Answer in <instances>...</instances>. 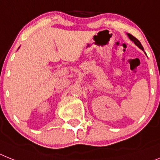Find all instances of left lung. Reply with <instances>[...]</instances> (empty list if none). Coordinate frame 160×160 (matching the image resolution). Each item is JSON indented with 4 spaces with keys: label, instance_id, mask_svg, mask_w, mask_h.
<instances>
[{
    "label": "left lung",
    "instance_id": "1",
    "mask_svg": "<svg viewBox=\"0 0 160 160\" xmlns=\"http://www.w3.org/2000/svg\"><path fill=\"white\" fill-rule=\"evenodd\" d=\"M127 35H128V38H129L130 40H131V41H133L134 44H135V45H136L138 47V48H140V49H142V50H143V47H142V44H141L140 41H138V39L135 38V37H134L133 36H132V35L129 34V33H128V34H127Z\"/></svg>",
    "mask_w": 160,
    "mask_h": 160
}]
</instances>
